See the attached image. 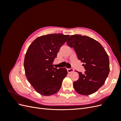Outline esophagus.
<instances>
[{
	"instance_id": "1",
	"label": "esophagus",
	"mask_w": 121,
	"mask_h": 121,
	"mask_svg": "<svg viewBox=\"0 0 121 121\" xmlns=\"http://www.w3.org/2000/svg\"><path fill=\"white\" fill-rule=\"evenodd\" d=\"M67 71H68V73H72L73 72V71H74V69H73V68H69V69H67Z\"/></svg>"
}]
</instances>
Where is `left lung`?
I'll return each mask as SVG.
<instances>
[{
  "mask_svg": "<svg viewBox=\"0 0 121 121\" xmlns=\"http://www.w3.org/2000/svg\"><path fill=\"white\" fill-rule=\"evenodd\" d=\"M67 43L74 49L86 70L84 74L78 72L79 78L73 83L75 90L83 95L94 93L104 85L109 74L107 53L99 43L87 36L72 35Z\"/></svg>",
  "mask_w": 121,
  "mask_h": 121,
  "instance_id": "obj_1",
  "label": "left lung"
}]
</instances>
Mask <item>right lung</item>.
I'll use <instances>...</instances> for the list:
<instances>
[{"instance_id":"1","label":"right lung","mask_w":121,"mask_h":121,"mask_svg":"<svg viewBox=\"0 0 121 121\" xmlns=\"http://www.w3.org/2000/svg\"><path fill=\"white\" fill-rule=\"evenodd\" d=\"M69 37L60 33L41 36L31 43L26 53V76L35 90L42 95L58 92L67 75L66 69L54 68L53 62Z\"/></svg>"}]
</instances>
